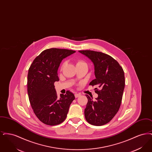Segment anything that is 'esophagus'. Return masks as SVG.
I'll return each mask as SVG.
<instances>
[{
    "instance_id": "obj_1",
    "label": "esophagus",
    "mask_w": 152,
    "mask_h": 152,
    "mask_svg": "<svg viewBox=\"0 0 152 152\" xmlns=\"http://www.w3.org/2000/svg\"><path fill=\"white\" fill-rule=\"evenodd\" d=\"M80 95H81V94H75V97L76 98H77V97H79V96H80Z\"/></svg>"
}]
</instances>
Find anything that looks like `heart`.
Masks as SVG:
<instances>
[{"mask_svg":"<svg viewBox=\"0 0 152 152\" xmlns=\"http://www.w3.org/2000/svg\"><path fill=\"white\" fill-rule=\"evenodd\" d=\"M86 64V63L84 62V61H83V60H77L76 61V66H79V65H83V64ZM65 65H66V62L64 61V62L62 63L61 66H60V70H61V71H62V70L64 69V68L65 67Z\"/></svg>","mask_w":152,"mask_h":152,"instance_id":"heart-1","label":"heart"}]
</instances>
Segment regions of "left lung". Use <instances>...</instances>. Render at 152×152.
<instances>
[{"label":"left lung","mask_w":152,"mask_h":152,"mask_svg":"<svg viewBox=\"0 0 152 152\" xmlns=\"http://www.w3.org/2000/svg\"><path fill=\"white\" fill-rule=\"evenodd\" d=\"M79 52L94 63L96 79L89 86H96L98 97L94 101L92 97L86 94L88 102L84 110L87 122L95 126L108 123L118 111L125 87L123 68L112 57L101 52L83 50Z\"/></svg>","instance_id":"left-lung-1"}]
</instances>
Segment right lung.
Listing matches in <instances>:
<instances>
[{"label": "right lung", "instance_id": "1", "mask_svg": "<svg viewBox=\"0 0 152 152\" xmlns=\"http://www.w3.org/2000/svg\"><path fill=\"white\" fill-rule=\"evenodd\" d=\"M76 51L50 48L43 51L29 66L27 92L30 104L38 119L48 125H56L65 120L75 97L70 91L58 97L54 83L59 81L58 69L63 58Z\"/></svg>", "mask_w": 152, "mask_h": 152}]
</instances>
